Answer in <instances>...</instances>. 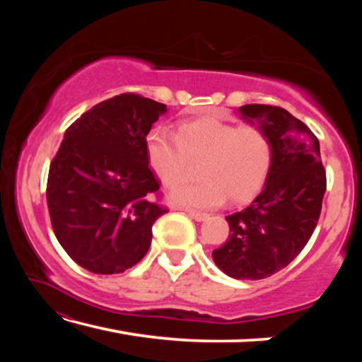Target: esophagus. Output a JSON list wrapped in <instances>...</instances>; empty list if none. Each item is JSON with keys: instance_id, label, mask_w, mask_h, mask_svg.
Returning <instances> with one entry per match:
<instances>
[{"instance_id": "34e87169", "label": "esophagus", "mask_w": 362, "mask_h": 362, "mask_svg": "<svg viewBox=\"0 0 362 362\" xmlns=\"http://www.w3.org/2000/svg\"><path fill=\"white\" fill-rule=\"evenodd\" d=\"M187 214L192 218H194V220H198V222H203V220H206L207 217V214H204V212H198V211H187Z\"/></svg>"}]
</instances>
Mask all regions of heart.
<instances>
[{
  "label": "heart",
  "mask_w": 362,
  "mask_h": 362,
  "mask_svg": "<svg viewBox=\"0 0 362 362\" xmlns=\"http://www.w3.org/2000/svg\"><path fill=\"white\" fill-rule=\"evenodd\" d=\"M145 155L153 173L173 187L204 159L199 182L174 187L170 198L189 207H216L228 196L244 203L260 192L273 166V144L260 126H240L218 116L182 122L179 132L155 127L145 137Z\"/></svg>",
  "instance_id": "obj_1"
}]
</instances>
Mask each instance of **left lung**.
<instances>
[{
  "label": "left lung",
  "mask_w": 362,
  "mask_h": 362,
  "mask_svg": "<svg viewBox=\"0 0 362 362\" xmlns=\"http://www.w3.org/2000/svg\"><path fill=\"white\" fill-rule=\"evenodd\" d=\"M257 119L273 144V166L259 196L226 216L230 238L212 252L216 265L236 279H263L286 268L310 241L326 193V169L317 137L279 107L240 108Z\"/></svg>",
  "instance_id": "obj_1"
}]
</instances>
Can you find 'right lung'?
I'll return each mask as SVG.
<instances>
[{"label": "right lung", "mask_w": 362, "mask_h": 362, "mask_svg": "<svg viewBox=\"0 0 362 362\" xmlns=\"http://www.w3.org/2000/svg\"><path fill=\"white\" fill-rule=\"evenodd\" d=\"M164 103L124 93L97 103L65 131L47 175L57 241L79 267L115 274L144 259L151 226L169 209L148 166L145 137Z\"/></svg>", "instance_id": "right-lung-1"}]
</instances>
